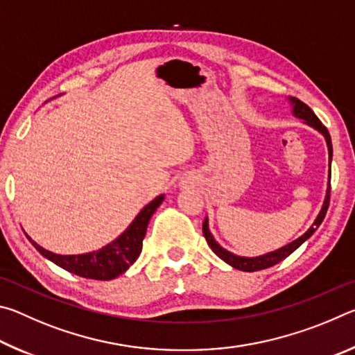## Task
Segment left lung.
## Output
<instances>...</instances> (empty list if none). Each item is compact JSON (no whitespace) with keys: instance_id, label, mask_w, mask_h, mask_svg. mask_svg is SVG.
I'll list each match as a JSON object with an SVG mask.
<instances>
[{"instance_id":"obj_1","label":"left lung","mask_w":355,"mask_h":355,"mask_svg":"<svg viewBox=\"0 0 355 355\" xmlns=\"http://www.w3.org/2000/svg\"><path fill=\"white\" fill-rule=\"evenodd\" d=\"M290 101L293 105V114L296 116L297 119H302L305 123L310 125V127H313L315 130L320 131V133L326 137V142H327V148H329V166H330V161H332V141H330V135L327 128L324 127L321 123V120L316 117V114L310 110V107L304 103V101H300L294 97H290ZM329 200H330V173H329V183H327V191H326V199H324L322 203V208L320 214H318V218L315 219L313 224L309 228L307 232L304 233L302 236H299L297 239H294L293 243L284 245V248H280L274 252H268V254L260 255V257H238L235 254H232V252L225 250L224 248H220V245L216 243V239L213 238L211 232H209V227H208V218H205L203 220V235H205V239L209 248L214 252L216 255H218L220 260H224L227 264H230L235 269H239V271H244V272H254V271H260V269H266V268H271L274 264L280 263L282 260H285L288 255H291L294 250H296L300 244L304 241H307V239L313 235L315 230L318 227L321 225L322 219L326 218V213H327V208H329Z\"/></svg>"}]
</instances>
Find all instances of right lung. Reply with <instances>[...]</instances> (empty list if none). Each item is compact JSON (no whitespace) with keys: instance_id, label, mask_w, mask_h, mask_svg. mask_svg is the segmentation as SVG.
Instances as JSON below:
<instances>
[{"instance_id":"right-lung-1","label":"right lung","mask_w":355,"mask_h":355,"mask_svg":"<svg viewBox=\"0 0 355 355\" xmlns=\"http://www.w3.org/2000/svg\"><path fill=\"white\" fill-rule=\"evenodd\" d=\"M164 200V194H161L153 199L148 205L141 209V213L136 216L135 220L128 225L122 235L117 236L112 243L106 244L100 250L89 252V254L80 255H59L46 250L33 241L28 235V239L37 249L42 255L48 260L58 264L59 268L65 269L71 274L80 275L84 279L94 280H112L123 274L133 264L137 257L141 255L142 241L146 236L148 220L152 214L156 211V208L161 205Z\"/></svg>"}]
</instances>
